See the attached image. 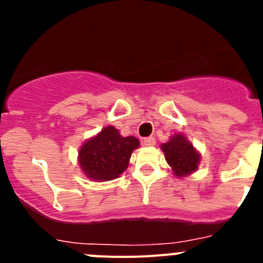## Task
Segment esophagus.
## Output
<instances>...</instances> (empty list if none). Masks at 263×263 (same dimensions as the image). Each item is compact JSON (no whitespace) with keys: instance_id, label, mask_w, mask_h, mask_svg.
<instances>
[{"instance_id":"esophagus-1","label":"esophagus","mask_w":263,"mask_h":263,"mask_svg":"<svg viewBox=\"0 0 263 263\" xmlns=\"http://www.w3.org/2000/svg\"><path fill=\"white\" fill-rule=\"evenodd\" d=\"M142 143L146 147H153V146H155V138L154 137H148V138L143 139Z\"/></svg>"}]
</instances>
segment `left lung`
Listing matches in <instances>:
<instances>
[{
    "label": "left lung",
    "mask_w": 263,
    "mask_h": 263,
    "mask_svg": "<svg viewBox=\"0 0 263 263\" xmlns=\"http://www.w3.org/2000/svg\"><path fill=\"white\" fill-rule=\"evenodd\" d=\"M160 150L176 178L191 175L199 168L201 154L183 133L170 137L166 143L160 145Z\"/></svg>",
    "instance_id": "obj_1"
}]
</instances>
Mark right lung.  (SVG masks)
<instances>
[{"instance_id": "obj_1", "label": "right lung", "mask_w": 263, "mask_h": 263, "mask_svg": "<svg viewBox=\"0 0 263 263\" xmlns=\"http://www.w3.org/2000/svg\"><path fill=\"white\" fill-rule=\"evenodd\" d=\"M138 147L136 137H122L115 126L109 125L81 145L79 166L93 182L113 180L126 171L132 153Z\"/></svg>"}]
</instances>
